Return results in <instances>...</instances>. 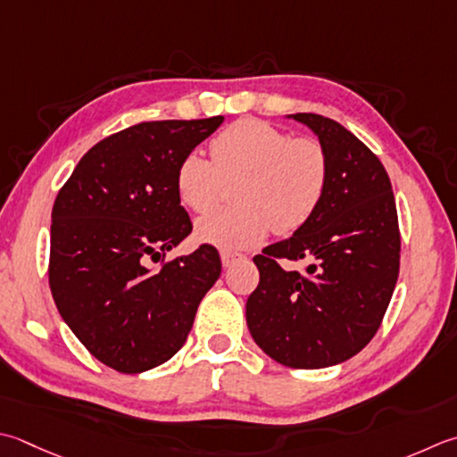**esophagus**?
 <instances>
[{"label":"esophagus","mask_w":457,"mask_h":457,"mask_svg":"<svg viewBox=\"0 0 457 457\" xmlns=\"http://www.w3.org/2000/svg\"><path fill=\"white\" fill-rule=\"evenodd\" d=\"M220 255H221L223 267H229V265H234L236 262H241V259H245V255L236 253V252H228V249H223V252H221Z\"/></svg>","instance_id":"34e87169"}]
</instances>
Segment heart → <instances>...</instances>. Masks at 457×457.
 <instances>
[{
  "label": "heart",
  "instance_id": "heart-1",
  "mask_svg": "<svg viewBox=\"0 0 457 457\" xmlns=\"http://www.w3.org/2000/svg\"><path fill=\"white\" fill-rule=\"evenodd\" d=\"M212 162L198 152L176 168V194L187 210L216 205L223 182L236 187V210L213 212L195 223L202 244L221 249L259 245L273 228L289 236L315 216L328 187V156L317 138H293L259 119H241L210 142Z\"/></svg>",
  "mask_w": 457,
  "mask_h": 457
}]
</instances>
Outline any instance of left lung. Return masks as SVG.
Returning <instances> with one entry per match:
<instances>
[{"instance_id":"left-lung-1","label":"left lung","mask_w":457,"mask_h":457,"mask_svg":"<svg viewBox=\"0 0 457 457\" xmlns=\"http://www.w3.org/2000/svg\"><path fill=\"white\" fill-rule=\"evenodd\" d=\"M317 134L328 187L315 216L253 262L259 285L245 305L253 341L291 369L345 362L372 341L400 270V229L390 178L377 154L327 116L289 114ZM281 258H307L303 274Z\"/></svg>"}]
</instances>
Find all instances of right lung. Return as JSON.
<instances>
[{
  "label": "right lung",
  "instance_id": "obj_1",
  "mask_svg": "<svg viewBox=\"0 0 457 457\" xmlns=\"http://www.w3.org/2000/svg\"><path fill=\"white\" fill-rule=\"evenodd\" d=\"M221 122L154 120L111 134L79 160L53 204V299L87 351L114 370L138 374L172 359L221 273L212 245L164 262L192 231L176 168Z\"/></svg>",
  "mask_w": 457,
  "mask_h": 457
}]
</instances>
